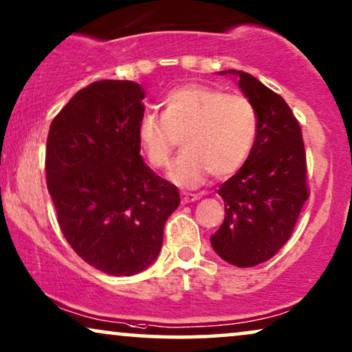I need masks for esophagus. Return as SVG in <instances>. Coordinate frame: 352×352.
Instances as JSON below:
<instances>
[{
	"mask_svg": "<svg viewBox=\"0 0 352 352\" xmlns=\"http://www.w3.org/2000/svg\"><path fill=\"white\" fill-rule=\"evenodd\" d=\"M201 196L198 193H182V203L188 204L193 203V201H198Z\"/></svg>",
	"mask_w": 352,
	"mask_h": 352,
	"instance_id": "34e87169",
	"label": "esophagus"
}]
</instances>
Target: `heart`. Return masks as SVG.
Returning a JSON list of instances; mask_svg holds the SVG:
<instances>
[{"label":"heart","mask_w":352,"mask_h":352,"mask_svg":"<svg viewBox=\"0 0 352 352\" xmlns=\"http://www.w3.org/2000/svg\"><path fill=\"white\" fill-rule=\"evenodd\" d=\"M161 107V119L142 117L137 138L154 168L168 166L177 138L182 140L184 151L168 172L177 185L199 186L209 173L227 179L240 170L254 148L259 116L250 98L190 83L168 91Z\"/></svg>","instance_id":"1"}]
</instances>
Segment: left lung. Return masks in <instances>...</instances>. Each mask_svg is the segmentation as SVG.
<instances>
[{
  "instance_id": "8db88e82",
  "label": "left lung",
  "mask_w": 352,
  "mask_h": 352,
  "mask_svg": "<svg viewBox=\"0 0 352 352\" xmlns=\"http://www.w3.org/2000/svg\"><path fill=\"white\" fill-rule=\"evenodd\" d=\"M238 85L256 106L259 130L240 170L220 185L225 219L210 236L214 251L236 267L269 261L292 236L309 198L307 164L299 122L285 100L251 74Z\"/></svg>"
}]
</instances>
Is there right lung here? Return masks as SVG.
I'll return each mask as SVG.
<instances>
[{"label":"right lung","mask_w":352,"mask_h":352,"mask_svg":"<svg viewBox=\"0 0 352 352\" xmlns=\"http://www.w3.org/2000/svg\"><path fill=\"white\" fill-rule=\"evenodd\" d=\"M143 98L135 82H93L54 117L46 140V185L60 232L87 264L117 277L156 261L164 225L180 204L177 186L140 156Z\"/></svg>","instance_id":"obj_1"}]
</instances>
